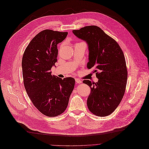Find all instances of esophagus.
<instances>
[{"label": "esophagus", "instance_id": "34e87169", "mask_svg": "<svg viewBox=\"0 0 149 149\" xmlns=\"http://www.w3.org/2000/svg\"><path fill=\"white\" fill-rule=\"evenodd\" d=\"M75 81H76V84H81L82 82V81L81 80H80L79 79H77V78L75 79Z\"/></svg>", "mask_w": 149, "mask_h": 149}]
</instances>
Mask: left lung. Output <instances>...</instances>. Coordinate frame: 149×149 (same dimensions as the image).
I'll list each match as a JSON object with an SVG mask.
<instances>
[{
  "mask_svg": "<svg viewBox=\"0 0 149 149\" xmlns=\"http://www.w3.org/2000/svg\"><path fill=\"white\" fill-rule=\"evenodd\" d=\"M73 33L85 41L88 49L87 67H94L97 82L84 80L91 90L87 106L94 115H110L119 105L125 94L127 71L123 52L118 43L96 26H88Z\"/></svg>",
  "mask_w": 149,
  "mask_h": 149,
  "instance_id": "left-lung-1",
  "label": "left lung"
}]
</instances>
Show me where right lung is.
Returning <instances> with one entry per match:
<instances>
[{
  "label": "right lung",
  "mask_w": 149,
  "mask_h": 149,
  "mask_svg": "<svg viewBox=\"0 0 149 149\" xmlns=\"http://www.w3.org/2000/svg\"><path fill=\"white\" fill-rule=\"evenodd\" d=\"M67 34L49 29L40 32L31 41L22 58L26 91L33 105L48 117H56L65 111L74 87V78L62 79L50 72L57 61L58 44Z\"/></svg>",
  "instance_id": "obj_1"
}]
</instances>
